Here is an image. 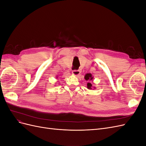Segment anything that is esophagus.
I'll use <instances>...</instances> for the list:
<instances>
[{
  "mask_svg": "<svg viewBox=\"0 0 146 146\" xmlns=\"http://www.w3.org/2000/svg\"><path fill=\"white\" fill-rule=\"evenodd\" d=\"M72 73L73 75H74V76H77L80 74V71L79 70H72Z\"/></svg>",
  "mask_w": 146,
  "mask_h": 146,
  "instance_id": "1",
  "label": "esophagus"
}]
</instances>
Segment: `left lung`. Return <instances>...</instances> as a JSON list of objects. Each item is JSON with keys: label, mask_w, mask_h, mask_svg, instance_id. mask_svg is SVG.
Here are the masks:
<instances>
[{"label": "left lung", "mask_w": 146, "mask_h": 146, "mask_svg": "<svg viewBox=\"0 0 146 146\" xmlns=\"http://www.w3.org/2000/svg\"><path fill=\"white\" fill-rule=\"evenodd\" d=\"M85 79L86 80L88 81V83H87V88L88 90H92V87H93V86H92V83H91V81L94 80V77L92 76V75L90 73H87L85 74ZM93 88H94L95 89V87H94Z\"/></svg>", "instance_id": "8db88e82"}]
</instances>
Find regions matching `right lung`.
<instances>
[{
    "instance_id": "1",
    "label": "right lung",
    "mask_w": 146,
    "mask_h": 146,
    "mask_svg": "<svg viewBox=\"0 0 146 146\" xmlns=\"http://www.w3.org/2000/svg\"><path fill=\"white\" fill-rule=\"evenodd\" d=\"M56 78H58V76H56Z\"/></svg>"
}]
</instances>
